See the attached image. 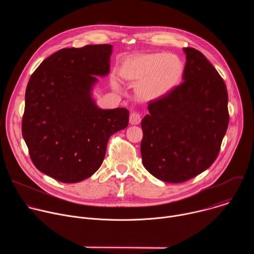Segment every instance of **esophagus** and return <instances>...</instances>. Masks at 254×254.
Here are the masks:
<instances>
[{"label": "esophagus", "mask_w": 254, "mask_h": 254, "mask_svg": "<svg viewBox=\"0 0 254 254\" xmlns=\"http://www.w3.org/2000/svg\"><path fill=\"white\" fill-rule=\"evenodd\" d=\"M141 121V118H140V115L137 114V113H131L130 116H129V123L130 125H138Z\"/></svg>", "instance_id": "34e87169"}]
</instances>
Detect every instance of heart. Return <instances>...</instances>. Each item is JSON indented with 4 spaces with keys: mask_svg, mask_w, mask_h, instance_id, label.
<instances>
[{
    "mask_svg": "<svg viewBox=\"0 0 254 254\" xmlns=\"http://www.w3.org/2000/svg\"><path fill=\"white\" fill-rule=\"evenodd\" d=\"M185 64L178 55L146 53L127 59L120 69L123 79L136 83L135 94L142 101H154L170 93L182 80ZM118 89L117 80H113Z\"/></svg>",
    "mask_w": 254,
    "mask_h": 254,
    "instance_id": "b5f03b06",
    "label": "heart"
}]
</instances>
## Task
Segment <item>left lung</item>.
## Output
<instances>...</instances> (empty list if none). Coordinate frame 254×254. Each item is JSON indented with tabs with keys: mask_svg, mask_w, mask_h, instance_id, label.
I'll use <instances>...</instances> for the list:
<instances>
[{
	"mask_svg": "<svg viewBox=\"0 0 254 254\" xmlns=\"http://www.w3.org/2000/svg\"><path fill=\"white\" fill-rule=\"evenodd\" d=\"M183 82L151 101L141 121L143 167L168 183H182L207 170L226 133L228 93L213 65L187 47Z\"/></svg>",
	"mask_w": 254,
	"mask_h": 254,
	"instance_id": "8db88e82",
	"label": "left lung"
}]
</instances>
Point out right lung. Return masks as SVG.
<instances>
[{
	"mask_svg": "<svg viewBox=\"0 0 254 254\" xmlns=\"http://www.w3.org/2000/svg\"><path fill=\"white\" fill-rule=\"evenodd\" d=\"M113 46L63 48L31 75L22 133L40 172L77 183L101 166L111 135L128 125L125 107L102 110L92 96L98 77L110 74Z\"/></svg>",
	"mask_w": 254,
	"mask_h": 254,
	"instance_id": "right-lung-1",
	"label": "right lung"
}]
</instances>
